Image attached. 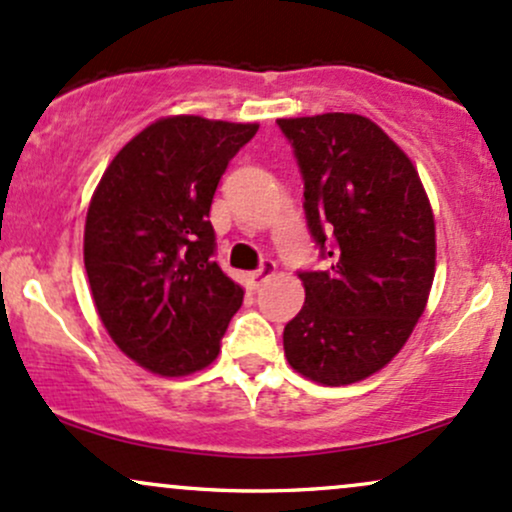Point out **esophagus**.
I'll return each instance as SVG.
<instances>
[{"instance_id": "34e87169", "label": "esophagus", "mask_w": 512, "mask_h": 512, "mask_svg": "<svg viewBox=\"0 0 512 512\" xmlns=\"http://www.w3.org/2000/svg\"><path fill=\"white\" fill-rule=\"evenodd\" d=\"M273 273H275V263L271 261V258H263L261 266H258L256 271L246 273V283L254 287V290H258V285H261L266 278H271Z\"/></svg>"}]
</instances>
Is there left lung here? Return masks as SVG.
<instances>
[{
  "label": "left lung",
  "instance_id": "8db88e82",
  "mask_svg": "<svg viewBox=\"0 0 512 512\" xmlns=\"http://www.w3.org/2000/svg\"><path fill=\"white\" fill-rule=\"evenodd\" d=\"M304 181V217L324 271H300L304 307L287 321V363L341 387L382 370L428 302L435 222L411 159L370 118H280Z\"/></svg>",
  "mask_w": 512,
  "mask_h": 512
}]
</instances>
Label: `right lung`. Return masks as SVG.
<instances>
[{"mask_svg": "<svg viewBox=\"0 0 512 512\" xmlns=\"http://www.w3.org/2000/svg\"><path fill=\"white\" fill-rule=\"evenodd\" d=\"M256 123L174 116L116 154L86 212L84 266L96 312L128 358L162 377L220 353L244 290L215 261L210 205Z\"/></svg>", "mask_w": 512, "mask_h": 512, "instance_id": "right-lung-1", "label": "right lung"}]
</instances>
